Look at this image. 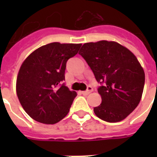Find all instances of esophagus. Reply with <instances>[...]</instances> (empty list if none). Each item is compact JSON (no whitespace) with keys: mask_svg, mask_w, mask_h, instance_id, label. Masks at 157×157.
I'll return each mask as SVG.
<instances>
[{"mask_svg":"<svg viewBox=\"0 0 157 157\" xmlns=\"http://www.w3.org/2000/svg\"><path fill=\"white\" fill-rule=\"evenodd\" d=\"M92 91H93V88H92L91 86H89L86 91H81V94H82L83 95H88L90 93V92H92Z\"/></svg>","mask_w":157,"mask_h":157,"instance_id":"1","label":"esophagus"}]
</instances>
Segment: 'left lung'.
Listing matches in <instances>:
<instances>
[{
	"label": "left lung",
	"instance_id": "8db88e82",
	"mask_svg": "<svg viewBox=\"0 0 157 157\" xmlns=\"http://www.w3.org/2000/svg\"><path fill=\"white\" fill-rule=\"evenodd\" d=\"M79 54L88 63L100 83L102 103L94 107L98 118L118 122L139 105L144 91L145 74L134 54L115 41L86 43Z\"/></svg>",
	"mask_w": 157,
	"mask_h": 157
}]
</instances>
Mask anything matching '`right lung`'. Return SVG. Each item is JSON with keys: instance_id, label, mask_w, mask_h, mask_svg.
Listing matches in <instances>:
<instances>
[{"instance_id": "1", "label": "right lung", "mask_w": 157, "mask_h": 157, "mask_svg": "<svg viewBox=\"0 0 157 157\" xmlns=\"http://www.w3.org/2000/svg\"><path fill=\"white\" fill-rule=\"evenodd\" d=\"M81 44L54 42L33 51L18 71L16 92L25 112L44 124H55L68 113L75 91L63 83L66 63L78 53Z\"/></svg>"}]
</instances>
